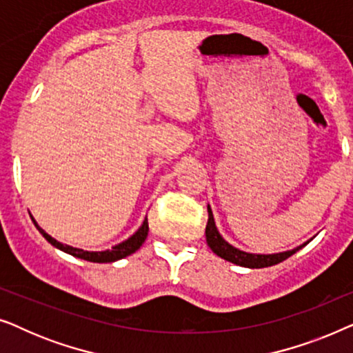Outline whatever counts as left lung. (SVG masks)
Returning a JSON list of instances; mask_svg holds the SVG:
<instances>
[{
    "label": "left lung",
    "mask_w": 353,
    "mask_h": 353,
    "mask_svg": "<svg viewBox=\"0 0 353 353\" xmlns=\"http://www.w3.org/2000/svg\"><path fill=\"white\" fill-rule=\"evenodd\" d=\"M207 212H209V221H207L205 226V239L209 248L212 249V252L219 255V257L228 260V262L239 265V267H245V268H265V267H272V265H276L283 260H286L288 257H291L292 254H296L299 249H302L303 245L308 244L303 243L299 248L292 249V250H286V252H278V254H250V252H244L234 245H231L228 241L223 239V236L219 233L215 226V220H214V214H212L210 205H207Z\"/></svg>",
    "instance_id": "left-lung-1"
}]
</instances>
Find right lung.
I'll list each match as a JSON object with an SVG mask.
<instances>
[{
    "instance_id": "right-lung-1",
    "label": "right lung",
    "mask_w": 353,
    "mask_h": 353,
    "mask_svg": "<svg viewBox=\"0 0 353 353\" xmlns=\"http://www.w3.org/2000/svg\"><path fill=\"white\" fill-rule=\"evenodd\" d=\"M33 221H35V219H33ZM35 226H37V230L43 234V238L48 241V243H51L52 245H54V248L62 250V252L70 254V255H74V257H77V259H83V260H88V262H94V263L115 262V260L125 259V257H127V255H132L133 252H137V250L143 245L144 241H146L148 231H149L148 219H144L143 225L139 226L137 233L130 236L128 239H125L123 243L114 245L112 249L101 250V252H93V250H83V249H79V248H72V245L62 244V243H59V241H56L54 238H51V236L48 234L45 230L40 228L37 221H35Z\"/></svg>"
}]
</instances>
